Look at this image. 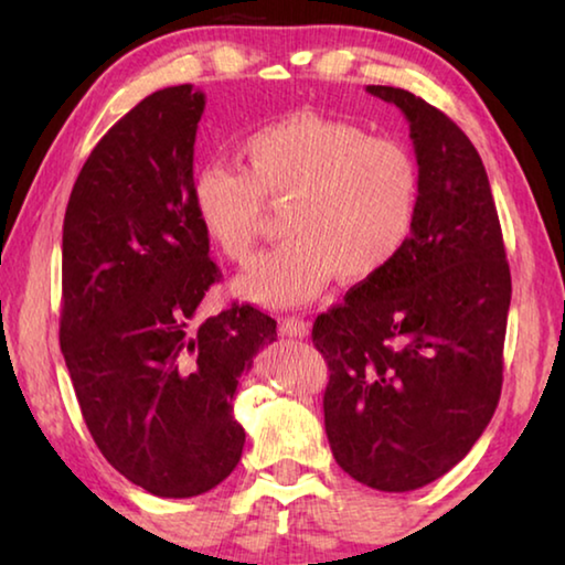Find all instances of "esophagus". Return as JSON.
<instances>
[{
	"label": "esophagus",
	"mask_w": 565,
	"mask_h": 565,
	"mask_svg": "<svg viewBox=\"0 0 565 565\" xmlns=\"http://www.w3.org/2000/svg\"><path fill=\"white\" fill-rule=\"evenodd\" d=\"M279 333L286 339H306L309 337V323L299 317H284L279 321Z\"/></svg>",
	"instance_id": "1"
}]
</instances>
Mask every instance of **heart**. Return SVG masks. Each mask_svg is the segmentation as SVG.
I'll use <instances>...</instances> for the list:
<instances>
[{"label":"heart","instance_id":"b5f03b06","mask_svg":"<svg viewBox=\"0 0 565 565\" xmlns=\"http://www.w3.org/2000/svg\"><path fill=\"white\" fill-rule=\"evenodd\" d=\"M236 157L242 169L206 164L191 179V212L224 259L246 264L264 204L289 202L286 242L234 284L246 301L294 309L317 299L337 274L347 284L369 281L414 236L420 171L398 141L296 111L244 137Z\"/></svg>","mask_w":565,"mask_h":565}]
</instances>
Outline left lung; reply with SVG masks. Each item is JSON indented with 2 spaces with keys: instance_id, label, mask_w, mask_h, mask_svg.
I'll list each match as a JSON object with an SVG mask.
<instances>
[{
  "instance_id": "left-lung-1",
  "label": "left lung",
  "mask_w": 565,
  "mask_h": 565,
  "mask_svg": "<svg viewBox=\"0 0 565 565\" xmlns=\"http://www.w3.org/2000/svg\"><path fill=\"white\" fill-rule=\"evenodd\" d=\"M366 92L408 121L418 222L396 262L319 313L311 337L331 371L333 458L369 489L404 493L451 471L499 406L511 271L471 139L416 94Z\"/></svg>"
}]
</instances>
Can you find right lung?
<instances>
[{
  "label": "right lung",
  "instance_id": "right-lung-1",
  "mask_svg": "<svg viewBox=\"0 0 565 565\" xmlns=\"http://www.w3.org/2000/svg\"><path fill=\"white\" fill-rule=\"evenodd\" d=\"M206 97L191 84L141 99L76 177L62 232L60 343L104 458L161 499L212 491L246 434L238 379L276 321L232 306L196 323L218 266L191 212Z\"/></svg>",
  "mask_w": 565,
  "mask_h": 565
}]
</instances>
